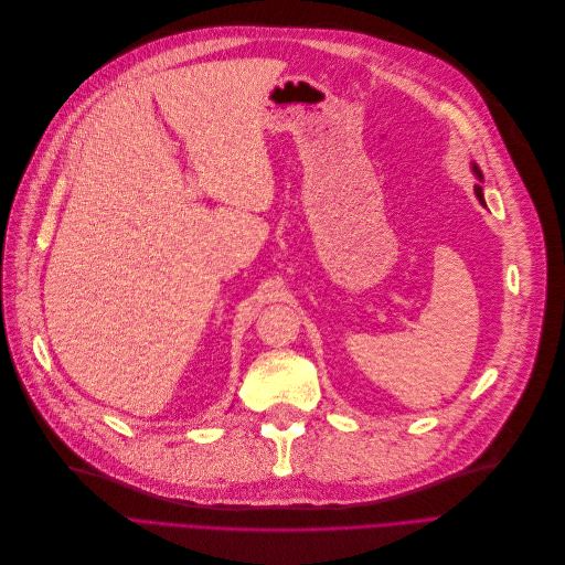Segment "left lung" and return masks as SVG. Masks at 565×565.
Instances as JSON below:
<instances>
[{
  "label": "left lung",
  "instance_id": "left-lung-1",
  "mask_svg": "<svg viewBox=\"0 0 565 565\" xmlns=\"http://www.w3.org/2000/svg\"><path fill=\"white\" fill-rule=\"evenodd\" d=\"M473 170H476V172H478V168H473ZM473 191H476V195H478V200H480V202H482V191H480V185H476V188H473ZM482 204H486V202H482Z\"/></svg>",
  "mask_w": 565,
  "mask_h": 565
}]
</instances>
